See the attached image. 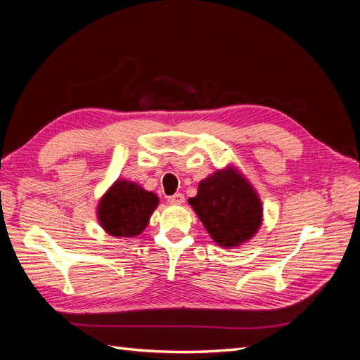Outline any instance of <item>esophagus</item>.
I'll list each match as a JSON object with an SVG mask.
<instances>
[{
    "instance_id": "34e87169",
    "label": "esophagus",
    "mask_w": 360,
    "mask_h": 360,
    "mask_svg": "<svg viewBox=\"0 0 360 360\" xmlns=\"http://www.w3.org/2000/svg\"><path fill=\"white\" fill-rule=\"evenodd\" d=\"M169 204H183L184 202V195L183 193H174L171 197H168Z\"/></svg>"
}]
</instances>
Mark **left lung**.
<instances>
[{"label": "left lung", "mask_w": 360, "mask_h": 360, "mask_svg": "<svg viewBox=\"0 0 360 360\" xmlns=\"http://www.w3.org/2000/svg\"><path fill=\"white\" fill-rule=\"evenodd\" d=\"M213 240L225 248L252 237L261 225V202L250 184L234 171H217L200 183L198 195L189 198Z\"/></svg>", "instance_id": "obj_1"}]
</instances>
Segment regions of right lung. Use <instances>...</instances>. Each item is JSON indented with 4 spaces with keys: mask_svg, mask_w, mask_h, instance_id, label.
Listing matches in <instances>:
<instances>
[{
    "mask_svg": "<svg viewBox=\"0 0 360 360\" xmlns=\"http://www.w3.org/2000/svg\"><path fill=\"white\" fill-rule=\"evenodd\" d=\"M158 205L155 193L126 180L115 181L99 204L102 226L115 237L138 236Z\"/></svg>",
    "mask_w": 360,
    "mask_h": 360,
    "instance_id": "obj_1",
    "label": "right lung"
}]
</instances>
